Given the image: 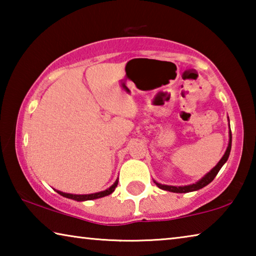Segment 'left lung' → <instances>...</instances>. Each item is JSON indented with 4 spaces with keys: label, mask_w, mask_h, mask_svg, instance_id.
<instances>
[{
    "label": "left lung",
    "mask_w": 256,
    "mask_h": 256,
    "mask_svg": "<svg viewBox=\"0 0 256 256\" xmlns=\"http://www.w3.org/2000/svg\"><path fill=\"white\" fill-rule=\"evenodd\" d=\"M230 149H232V131H229V144H228V148L224 152V157L220 159V162L216 164V166L214 168L208 172V174L203 177L202 180H200L198 182H196V184L192 185H188V186H170V185H162L159 183H154L157 184V186L159 188L164 190H170V192H174V193H188V192H193V190H198L202 188H204L209 183H211L212 180H214V177L218 174L220 168L222 167V164L227 162V159L229 157V154H230Z\"/></svg>",
    "instance_id": "1"
}]
</instances>
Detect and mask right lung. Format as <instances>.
Segmentation results:
<instances>
[{"label": "right lung", "instance_id": "1", "mask_svg": "<svg viewBox=\"0 0 256 256\" xmlns=\"http://www.w3.org/2000/svg\"><path fill=\"white\" fill-rule=\"evenodd\" d=\"M118 182L116 180L114 184H112L110 188L106 190H102V192H99V193H94V194H84V196H76V194H68V193H63V192H60V190H56L58 194L60 196H64V198H73V200L76 201H86V200H94V198H102V196H110L112 192H114L116 186H118Z\"/></svg>", "mask_w": 256, "mask_h": 256}]
</instances>
